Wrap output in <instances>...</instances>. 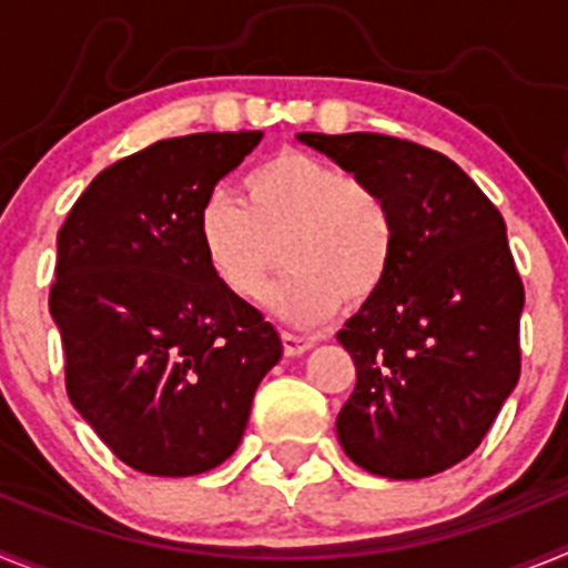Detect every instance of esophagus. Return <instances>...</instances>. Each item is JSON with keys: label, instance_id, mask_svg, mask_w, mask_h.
Wrapping results in <instances>:
<instances>
[{"label": "esophagus", "instance_id": "esophagus-1", "mask_svg": "<svg viewBox=\"0 0 568 568\" xmlns=\"http://www.w3.org/2000/svg\"><path fill=\"white\" fill-rule=\"evenodd\" d=\"M281 344H284V353H287V355H301V353H307L315 341L310 338V335L287 333V329H284V333H281Z\"/></svg>", "mask_w": 568, "mask_h": 568}]
</instances>
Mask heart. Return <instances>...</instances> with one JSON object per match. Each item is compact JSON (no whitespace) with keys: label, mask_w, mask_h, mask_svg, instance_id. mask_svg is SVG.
Returning a JSON list of instances; mask_svg holds the SVG:
<instances>
[{"label":"heart","mask_w":568,"mask_h":568,"mask_svg":"<svg viewBox=\"0 0 568 568\" xmlns=\"http://www.w3.org/2000/svg\"><path fill=\"white\" fill-rule=\"evenodd\" d=\"M195 235L210 275L239 301L264 293L281 244L290 270L267 301L290 324H315L341 304L361 307L375 298L398 250L389 199L301 150H281L250 170L241 202L210 193Z\"/></svg>","instance_id":"1"}]
</instances>
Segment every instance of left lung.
<instances>
[{"mask_svg":"<svg viewBox=\"0 0 568 568\" xmlns=\"http://www.w3.org/2000/svg\"><path fill=\"white\" fill-rule=\"evenodd\" d=\"M389 199V278L338 333L355 389L335 429L381 478H429L478 449L520 378V281L500 210L438 150L384 133H301Z\"/></svg>","mask_w":568,"mask_h":568,"instance_id":"left-lung-1","label":"left lung"}]
</instances>
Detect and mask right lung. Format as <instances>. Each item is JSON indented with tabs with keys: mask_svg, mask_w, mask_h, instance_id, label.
Masks as SVG:
<instances>
[{
	"mask_svg": "<svg viewBox=\"0 0 568 568\" xmlns=\"http://www.w3.org/2000/svg\"><path fill=\"white\" fill-rule=\"evenodd\" d=\"M261 135L193 133L124 155L59 230L50 315L64 389L110 453L144 475L224 464L281 358L273 324L219 287L195 235L204 199Z\"/></svg>",
	"mask_w": 568,
	"mask_h": 568,
	"instance_id": "right-lung-1",
	"label": "right lung"
}]
</instances>
